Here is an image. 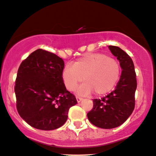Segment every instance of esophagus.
<instances>
[{"instance_id":"obj_1","label":"esophagus","mask_w":156,"mask_h":156,"mask_svg":"<svg viewBox=\"0 0 156 156\" xmlns=\"http://www.w3.org/2000/svg\"><path fill=\"white\" fill-rule=\"evenodd\" d=\"M76 101H77V103H80V102L82 101V100H83V99L81 98H80V97H76Z\"/></svg>"}]
</instances>
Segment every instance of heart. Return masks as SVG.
<instances>
[{
    "mask_svg": "<svg viewBox=\"0 0 156 156\" xmlns=\"http://www.w3.org/2000/svg\"><path fill=\"white\" fill-rule=\"evenodd\" d=\"M119 63L103 53H90L77 59L72 65L67 64L62 72L63 83L66 89L73 91L82 81L77 90L80 95L94 93L101 96L113 90L120 76Z\"/></svg>",
    "mask_w": 156,
    "mask_h": 156,
    "instance_id": "obj_1",
    "label": "heart"
}]
</instances>
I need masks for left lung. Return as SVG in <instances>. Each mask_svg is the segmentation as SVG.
<instances>
[{
    "label": "left lung",
    "mask_w": 156,
    "mask_h": 156,
    "mask_svg": "<svg viewBox=\"0 0 156 156\" xmlns=\"http://www.w3.org/2000/svg\"><path fill=\"white\" fill-rule=\"evenodd\" d=\"M112 54L117 58L122 69L113 91L101 99H94L93 108L87 118L93 125L102 129H113L126 121L134 108V94L137 80L134 63L127 53L116 46L109 45Z\"/></svg>",
    "instance_id": "obj_1"
}]
</instances>
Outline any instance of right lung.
<instances>
[{
	"mask_svg": "<svg viewBox=\"0 0 156 156\" xmlns=\"http://www.w3.org/2000/svg\"><path fill=\"white\" fill-rule=\"evenodd\" d=\"M61 58L37 49L23 61L15 84L19 114L32 127L53 130L61 127L68 118L69 108L77 103L66 90Z\"/></svg>",
	"mask_w": 156,
	"mask_h": 156,
	"instance_id": "1",
	"label": "right lung"
}]
</instances>
